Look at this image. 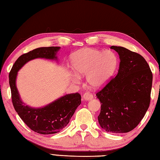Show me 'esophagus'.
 <instances>
[{
  "label": "esophagus",
  "instance_id": "esophagus-1",
  "mask_svg": "<svg viewBox=\"0 0 160 160\" xmlns=\"http://www.w3.org/2000/svg\"><path fill=\"white\" fill-rule=\"evenodd\" d=\"M83 99L85 100H91L93 98V96L92 93H91L89 92H86L85 93H84L83 95Z\"/></svg>",
  "mask_w": 160,
  "mask_h": 160
}]
</instances>
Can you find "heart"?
I'll return each instance as SVG.
<instances>
[{
  "label": "heart",
  "instance_id": "b5f03b06",
  "mask_svg": "<svg viewBox=\"0 0 160 160\" xmlns=\"http://www.w3.org/2000/svg\"><path fill=\"white\" fill-rule=\"evenodd\" d=\"M118 58L110 50L100 51L84 48L76 51L71 58L72 69L76 76L73 80L78 82L79 78L87 75L89 85L98 89L103 87L114 74L118 67Z\"/></svg>",
  "mask_w": 160,
  "mask_h": 160
}]
</instances>
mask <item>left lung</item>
<instances>
[{
	"label": "left lung",
	"mask_w": 160,
	"mask_h": 160,
	"mask_svg": "<svg viewBox=\"0 0 160 160\" xmlns=\"http://www.w3.org/2000/svg\"><path fill=\"white\" fill-rule=\"evenodd\" d=\"M111 49L119 54L120 67L116 76L96 93L101 102L98 122L107 132H128L139 124L150 105L152 73L139 53L122 47Z\"/></svg>",
	"instance_id": "1"
}]
</instances>
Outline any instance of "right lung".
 <instances>
[{"mask_svg":"<svg viewBox=\"0 0 160 160\" xmlns=\"http://www.w3.org/2000/svg\"><path fill=\"white\" fill-rule=\"evenodd\" d=\"M60 48V47H40L22 54L13 64L9 74L13 107L25 124L40 134H53L62 130L81 104L80 94H67L45 107L33 108L25 106L20 100L16 86V78L18 71L29 60L38 58L57 59L56 55Z\"/></svg>","mask_w":160,"mask_h":160,"instance_id":"add662e5","label":"right lung"}]
</instances>
